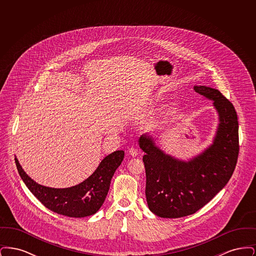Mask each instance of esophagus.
Listing matches in <instances>:
<instances>
[{
    "mask_svg": "<svg viewBox=\"0 0 256 256\" xmlns=\"http://www.w3.org/2000/svg\"><path fill=\"white\" fill-rule=\"evenodd\" d=\"M128 152H130V154L132 158H135V156H138V148L132 146V148H130Z\"/></svg>",
    "mask_w": 256,
    "mask_h": 256,
    "instance_id": "obj_1",
    "label": "esophagus"
}]
</instances>
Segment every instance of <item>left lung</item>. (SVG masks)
Instances as JSON below:
<instances>
[{"mask_svg": "<svg viewBox=\"0 0 256 256\" xmlns=\"http://www.w3.org/2000/svg\"><path fill=\"white\" fill-rule=\"evenodd\" d=\"M194 90L212 100L218 113L211 145L186 161L163 152L152 135L143 134L138 140L146 154L148 206L161 218H182L204 206L228 182L237 163L239 126L233 104L212 87L195 86Z\"/></svg>", "mask_w": 256, "mask_h": 256, "instance_id": "left-lung-1", "label": "left lung"}]
</instances>
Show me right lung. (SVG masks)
I'll list each match as a JSON object with an SVG mask.
<instances>
[{
	"label": "right lung",
	"instance_id": "add662e5",
	"mask_svg": "<svg viewBox=\"0 0 256 256\" xmlns=\"http://www.w3.org/2000/svg\"><path fill=\"white\" fill-rule=\"evenodd\" d=\"M124 150H116L102 160L96 170L82 182L68 188H52L32 180L23 170L18 159V172L28 190L50 210L72 218L94 215L102 206L110 190L112 176L121 165Z\"/></svg>",
	"mask_w": 256,
	"mask_h": 256
}]
</instances>
